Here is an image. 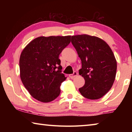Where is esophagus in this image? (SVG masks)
<instances>
[{"mask_svg":"<svg viewBox=\"0 0 132 132\" xmlns=\"http://www.w3.org/2000/svg\"><path fill=\"white\" fill-rule=\"evenodd\" d=\"M77 76V73L76 72V71H74V73H73V74L69 75V77H70V79H73V78H75V77H76Z\"/></svg>","mask_w":132,"mask_h":132,"instance_id":"esophagus-1","label":"esophagus"}]
</instances>
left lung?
<instances>
[{
    "mask_svg": "<svg viewBox=\"0 0 132 132\" xmlns=\"http://www.w3.org/2000/svg\"><path fill=\"white\" fill-rule=\"evenodd\" d=\"M71 42L81 61L79 75L85 80L80 93L88 99H99L110 90L115 79L117 63L112 51L104 40L87 34L71 36Z\"/></svg>",
    "mask_w": 132,
    "mask_h": 132,
    "instance_id": "8db88e82",
    "label": "left lung"
}]
</instances>
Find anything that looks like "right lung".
<instances>
[{"label":"right lung","mask_w":132,"mask_h":132,"mask_svg":"<svg viewBox=\"0 0 132 132\" xmlns=\"http://www.w3.org/2000/svg\"><path fill=\"white\" fill-rule=\"evenodd\" d=\"M68 36L39 37L22 51L19 61L21 81L33 98L42 102L56 99L66 79L59 56L70 42Z\"/></svg>","instance_id":"add662e5"}]
</instances>
